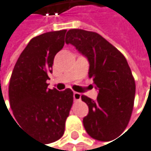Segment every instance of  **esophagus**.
<instances>
[{"label":"esophagus","instance_id":"1","mask_svg":"<svg viewBox=\"0 0 151 151\" xmlns=\"http://www.w3.org/2000/svg\"><path fill=\"white\" fill-rule=\"evenodd\" d=\"M74 100L75 101H80V100H81V94L77 93V92H74Z\"/></svg>","mask_w":151,"mask_h":151}]
</instances>
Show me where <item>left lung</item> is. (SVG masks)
I'll list each match as a JSON object with an SVG mask.
<instances>
[{"label":"left lung","instance_id":"obj_1","mask_svg":"<svg viewBox=\"0 0 151 151\" xmlns=\"http://www.w3.org/2000/svg\"><path fill=\"white\" fill-rule=\"evenodd\" d=\"M65 43L71 44L87 57L89 78L98 88L93 100L81 96L89 112L84 117L85 129L91 138L109 141L119 136L128 126L132 114L136 85L125 56L97 32L82 29L67 32Z\"/></svg>","mask_w":151,"mask_h":151}]
</instances>
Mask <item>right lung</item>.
Wrapping results in <instances>:
<instances>
[{
    "label": "right lung",
    "mask_w": 151,
    "mask_h": 151,
    "mask_svg": "<svg viewBox=\"0 0 151 151\" xmlns=\"http://www.w3.org/2000/svg\"><path fill=\"white\" fill-rule=\"evenodd\" d=\"M66 30L34 37L19 56L9 85L15 122L35 139L52 143L62 138L74 94L70 88H47L54 58L64 47ZM13 119V117H12Z\"/></svg>",
    "instance_id": "add662e5"
}]
</instances>
